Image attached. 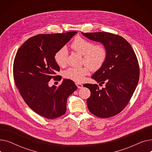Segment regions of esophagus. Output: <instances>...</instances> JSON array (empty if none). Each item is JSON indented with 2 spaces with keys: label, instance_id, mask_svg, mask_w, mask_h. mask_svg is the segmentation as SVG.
I'll return each mask as SVG.
<instances>
[{
  "label": "esophagus",
  "instance_id": "34e87169",
  "mask_svg": "<svg viewBox=\"0 0 152 152\" xmlns=\"http://www.w3.org/2000/svg\"><path fill=\"white\" fill-rule=\"evenodd\" d=\"M76 85L77 86V88H79V89H81V88H83V85L80 84V83H76Z\"/></svg>",
  "mask_w": 152,
  "mask_h": 152
}]
</instances>
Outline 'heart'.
Returning <instances> with one entry per match:
<instances>
[{
	"label": "heart",
	"instance_id": "1",
	"mask_svg": "<svg viewBox=\"0 0 152 152\" xmlns=\"http://www.w3.org/2000/svg\"><path fill=\"white\" fill-rule=\"evenodd\" d=\"M71 48L83 56V62L92 71L99 69L104 64L107 57V50L104 45L97 44L81 37H76L72 42ZM68 56L66 47L63 46L54 55L56 63L60 66L66 65ZM89 68L84 66L80 68H71L64 73V77L76 83L81 82L84 76L89 74Z\"/></svg>",
	"mask_w": 152,
	"mask_h": 152
}]
</instances>
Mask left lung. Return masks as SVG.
I'll use <instances>...</instances> for the list:
<instances>
[{"label":"left lung","instance_id":"left-lung-1","mask_svg":"<svg viewBox=\"0 0 152 152\" xmlns=\"http://www.w3.org/2000/svg\"><path fill=\"white\" fill-rule=\"evenodd\" d=\"M82 34L102 43L107 50L104 64L92 76L100 85L105 84V87L99 89L97 84L83 86L91 91L87 107L97 117H112L126 107L137 86L140 71L137 57L131 44L120 36L107 32Z\"/></svg>","mask_w":152,"mask_h":152}]
</instances>
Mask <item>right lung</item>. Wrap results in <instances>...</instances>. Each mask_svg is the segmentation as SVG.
<instances>
[{
  "label": "right lung",
  "instance_id": "1",
  "mask_svg": "<svg viewBox=\"0 0 152 152\" xmlns=\"http://www.w3.org/2000/svg\"><path fill=\"white\" fill-rule=\"evenodd\" d=\"M76 33L71 31L34 36L20 47L15 57L13 77L16 86L29 107L47 119L57 118L65 114L68 97L77 88L68 79H64L58 87L49 86L52 78L56 79L60 76L56 75L60 67L54 60L55 53Z\"/></svg>",
  "mask_w": 152,
  "mask_h": 152
}]
</instances>
